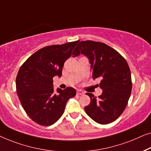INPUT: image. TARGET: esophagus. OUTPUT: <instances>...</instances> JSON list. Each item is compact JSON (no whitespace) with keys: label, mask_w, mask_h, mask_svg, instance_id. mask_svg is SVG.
I'll list each match as a JSON object with an SVG mask.
<instances>
[{"label":"esophagus","mask_w":151,"mask_h":151,"mask_svg":"<svg viewBox=\"0 0 151 151\" xmlns=\"http://www.w3.org/2000/svg\"><path fill=\"white\" fill-rule=\"evenodd\" d=\"M76 94L78 95H83L85 93L83 92L82 90H77V92H76Z\"/></svg>","instance_id":"obj_1"}]
</instances>
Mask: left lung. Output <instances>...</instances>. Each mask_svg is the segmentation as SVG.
Instances as JSON below:
<instances>
[{
  "mask_svg": "<svg viewBox=\"0 0 151 151\" xmlns=\"http://www.w3.org/2000/svg\"><path fill=\"white\" fill-rule=\"evenodd\" d=\"M88 57L94 79L101 80L103 93L99 97L86 93L91 102L85 111L95 122L107 124L116 120L126 108L132 88L131 75L125 59L115 49L102 42L81 41L73 52Z\"/></svg>",
  "mask_w": 151,
  "mask_h": 151,
  "instance_id": "left-lung-1",
  "label": "left lung"
}]
</instances>
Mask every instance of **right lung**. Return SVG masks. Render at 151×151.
I'll return each instance as SVG.
<instances>
[{
  "instance_id": "add662e5",
  "label": "right lung",
  "mask_w": 151,
  "mask_h": 151,
  "mask_svg": "<svg viewBox=\"0 0 151 151\" xmlns=\"http://www.w3.org/2000/svg\"><path fill=\"white\" fill-rule=\"evenodd\" d=\"M78 42L42 48L19 69L17 94L27 115L38 124L50 126L56 122L63 115L68 99L76 95L75 89L71 87L57 88L55 93L52 78L61 77L63 64Z\"/></svg>"
}]
</instances>
